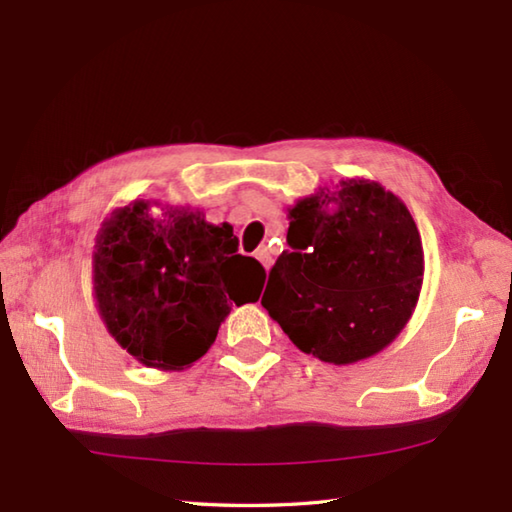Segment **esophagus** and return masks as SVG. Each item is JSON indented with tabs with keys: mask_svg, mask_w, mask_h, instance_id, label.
<instances>
[{
	"mask_svg": "<svg viewBox=\"0 0 512 512\" xmlns=\"http://www.w3.org/2000/svg\"><path fill=\"white\" fill-rule=\"evenodd\" d=\"M255 257L259 259V262H262V266H264L266 270H268L270 266H273V255H270V250H268L266 246H259Z\"/></svg>",
	"mask_w": 512,
	"mask_h": 512,
	"instance_id": "obj_1",
	"label": "esophagus"
}]
</instances>
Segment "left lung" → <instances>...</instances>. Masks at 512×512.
<instances>
[{
    "label": "left lung",
    "mask_w": 512,
    "mask_h": 512,
    "mask_svg": "<svg viewBox=\"0 0 512 512\" xmlns=\"http://www.w3.org/2000/svg\"><path fill=\"white\" fill-rule=\"evenodd\" d=\"M288 209V246L262 306L301 352L347 365L396 339L420 297L424 253L407 206L372 180H341Z\"/></svg>",
    "instance_id": "1"
}]
</instances>
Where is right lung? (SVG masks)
Returning a JSON list of instances; mask_svg holds the SVG:
<instances>
[{
  "label": "right lung",
  "instance_id": "add662e5",
  "mask_svg": "<svg viewBox=\"0 0 512 512\" xmlns=\"http://www.w3.org/2000/svg\"><path fill=\"white\" fill-rule=\"evenodd\" d=\"M231 224H209L202 211L149 202L116 209L96 235L94 297L116 343L136 361L184 369L213 345L233 303H255L266 270L237 255Z\"/></svg>",
  "mask_w": 512,
  "mask_h": 512
}]
</instances>
